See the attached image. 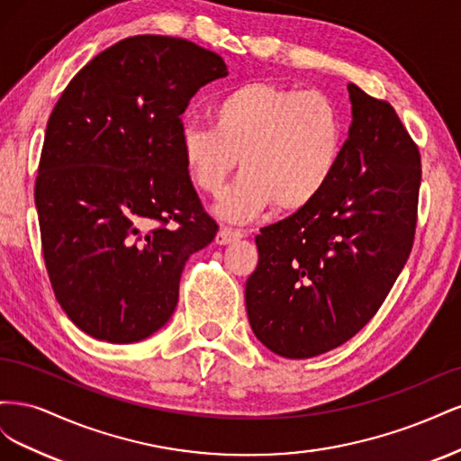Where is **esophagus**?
Masks as SVG:
<instances>
[{"label": "esophagus", "instance_id": "34e87169", "mask_svg": "<svg viewBox=\"0 0 461 461\" xmlns=\"http://www.w3.org/2000/svg\"><path fill=\"white\" fill-rule=\"evenodd\" d=\"M242 236H244V232L239 230V229L221 227L219 232H217V236H215V242L221 244V246H225V244H232V242H236V240H240Z\"/></svg>", "mask_w": 461, "mask_h": 461}]
</instances>
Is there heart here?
<instances>
[{
  "instance_id": "1",
  "label": "heart",
  "mask_w": 461,
  "mask_h": 461,
  "mask_svg": "<svg viewBox=\"0 0 461 461\" xmlns=\"http://www.w3.org/2000/svg\"><path fill=\"white\" fill-rule=\"evenodd\" d=\"M213 129L185 122L180 153L198 190L219 198L242 165L244 176L219 205L232 221L273 205L298 213L329 186L344 156L340 109L317 90L258 80L230 90L212 109Z\"/></svg>"
}]
</instances>
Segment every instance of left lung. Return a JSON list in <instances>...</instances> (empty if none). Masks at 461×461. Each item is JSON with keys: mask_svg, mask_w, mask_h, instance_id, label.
<instances>
[{"mask_svg": "<svg viewBox=\"0 0 461 461\" xmlns=\"http://www.w3.org/2000/svg\"><path fill=\"white\" fill-rule=\"evenodd\" d=\"M348 90L354 121L329 186L256 236L248 319L271 352L290 359L325 354L364 329L413 248L420 148L393 105Z\"/></svg>", "mask_w": 461, "mask_h": 461, "instance_id": "left-lung-1", "label": "left lung"}]
</instances>
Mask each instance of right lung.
<instances>
[{"label": "right lung", "instance_id": "add662e5", "mask_svg": "<svg viewBox=\"0 0 461 461\" xmlns=\"http://www.w3.org/2000/svg\"><path fill=\"white\" fill-rule=\"evenodd\" d=\"M227 77L190 40L124 38L55 104L34 186L55 300L97 340L131 344L171 319L186 259L219 230L180 153L192 95Z\"/></svg>", "mask_w": 461, "mask_h": 461}]
</instances>
